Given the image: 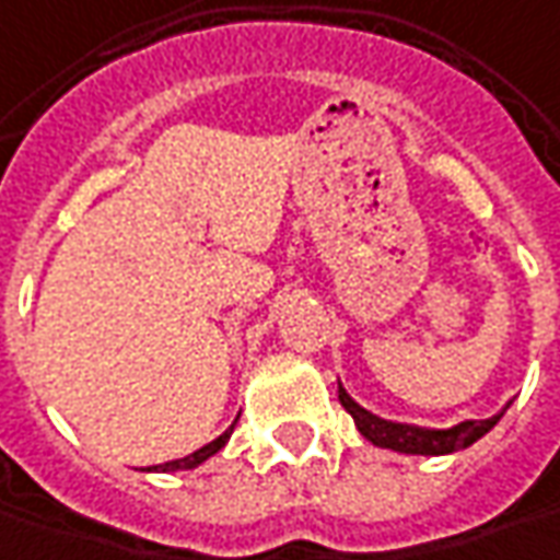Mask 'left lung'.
<instances>
[{"label": "left lung", "mask_w": 560, "mask_h": 560, "mask_svg": "<svg viewBox=\"0 0 560 560\" xmlns=\"http://www.w3.org/2000/svg\"><path fill=\"white\" fill-rule=\"evenodd\" d=\"M338 399L340 406L347 412L353 415L357 421L359 434L365 436L369 443H375L381 450H394V453H406V455H450L458 453V450H468L471 443H477L483 434H490L492 428L499 424L502 409L499 415L492 418H483V421H462V424H453L446 431H436V428H418V424H399V421H387V418H377L369 409H362L353 396L347 394L340 387L338 381Z\"/></svg>", "instance_id": "left-lung-1"}]
</instances>
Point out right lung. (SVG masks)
<instances>
[{"instance_id":"add662e5","label":"right lung","mask_w":560,"mask_h":560,"mask_svg":"<svg viewBox=\"0 0 560 560\" xmlns=\"http://www.w3.org/2000/svg\"><path fill=\"white\" fill-rule=\"evenodd\" d=\"M235 428V424H232ZM232 428L225 431V434H220L213 443H207V446H201V450H195L191 455H185V458H176V462H166V465H158V468H151V471H188V468H198V465H203L210 455H217L229 443V436H232Z\"/></svg>"}]
</instances>
